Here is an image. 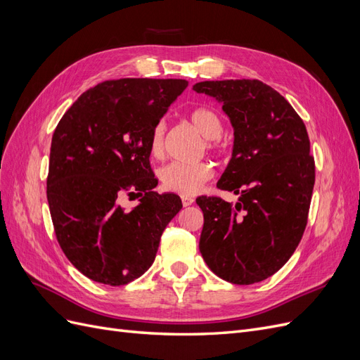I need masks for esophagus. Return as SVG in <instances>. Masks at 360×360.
Returning <instances> with one entry per match:
<instances>
[{"label": "esophagus", "instance_id": "34e87169", "mask_svg": "<svg viewBox=\"0 0 360 360\" xmlns=\"http://www.w3.org/2000/svg\"><path fill=\"white\" fill-rule=\"evenodd\" d=\"M193 198L192 197H189V195H183V197H181V202H183V205L184 207H188V205H192L193 204Z\"/></svg>", "mask_w": 360, "mask_h": 360}]
</instances>
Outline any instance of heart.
I'll return each instance as SVG.
<instances>
[{"label": "heart", "mask_w": 360, "mask_h": 360, "mask_svg": "<svg viewBox=\"0 0 360 360\" xmlns=\"http://www.w3.org/2000/svg\"><path fill=\"white\" fill-rule=\"evenodd\" d=\"M189 120L193 127L207 138V147L210 150H219L222 147V118L214 110L209 106L193 108L189 112ZM165 122H158L150 134V153L155 158H160L165 150ZM214 174L212 163H184V162H169L168 165L162 167L159 171V179L162 186L167 191L177 192L181 195L197 193L204 183L209 181Z\"/></svg>", "instance_id": "heart-1"}]
</instances>
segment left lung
Here are the masks:
<instances>
[{
	"instance_id": "left-lung-1",
	"label": "left lung",
	"mask_w": 360,
	"mask_h": 360,
	"mask_svg": "<svg viewBox=\"0 0 360 360\" xmlns=\"http://www.w3.org/2000/svg\"><path fill=\"white\" fill-rule=\"evenodd\" d=\"M193 90L222 103L234 129L230 162L217 188L233 205L200 197V252L213 274L237 285L267 279L296 250L315 181L307 127L292 106L257 79L204 81Z\"/></svg>"
}]
</instances>
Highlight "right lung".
Wrapping results in <instances>:
<instances>
[{
	"mask_svg": "<svg viewBox=\"0 0 360 360\" xmlns=\"http://www.w3.org/2000/svg\"><path fill=\"white\" fill-rule=\"evenodd\" d=\"M188 86L184 79L124 78L82 93L53 132L48 202L57 240L82 275L124 285L153 264L160 236L181 209L159 195L150 134ZM127 191L140 202L124 211Z\"/></svg>",
	"mask_w": 360,
	"mask_h": 360,
	"instance_id": "obj_1",
	"label": "right lung"
}]
</instances>
